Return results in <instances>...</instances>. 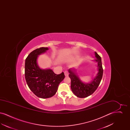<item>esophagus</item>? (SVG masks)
I'll return each mask as SVG.
<instances>
[{
	"instance_id": "obj_1",
	"label": "esophagus",
	"mask_w": 130,
	"mask_h": 130,
	"mask_svg": "<svg viewBox=\"0 0 130 130\" xmlns=\"http://www.w3.org/2000/svg\"><path fill=\"white\" fill-rule=\"evenodd\" d=\"M64 74H65V75L66 76H68V72L67 71H65V72H64Z\"/></svg>"
}]
</instances>
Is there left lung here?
I'll use <instances>...</instances> for the list:
<instances>
[{
  "mask_svg": "<svg viewBox=\"0 0 130 130\" xmlns=\"http://www.w3.org/2000/svg\"><path fill=\"white\" fill-rule=\"evenodd\" d=\"M95 55L96 58L95 61L98 62L99 73L96 77L94 78L91 83L89 84L83 83L75 73L71 69L69 70V76L71 80V87L72 91L78 98H84L93 94L98 88L102 79L103 69L102 65L101 58L97 53L95 52Z\"/></svg>",
  "mask_w": 130,
  "mask_h": 130,
  "instance_id": "1",
  "label": "left lung"
}]
</instances>
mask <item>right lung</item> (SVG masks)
Segmentation results:
<instances>
[{
  "label": "right lung",
  "instance_id": "1",
  "mask_svg": "<svg viewBox=\"0 0 130 130\" xmlns=\"http://www.w3.org/2000/svg\"><path fill=\"white\" fill-rule=\"evenodd\" d=\"M48 50L41 47L35 50L25 60V77L29 88L37 97L47 99L54 96L65 75L63 72L56 74L51 69L42 70L37 64V56Z\"/></svg>",
  "mask_w": 130,
  "mask_h": 130
}]
</instances>
